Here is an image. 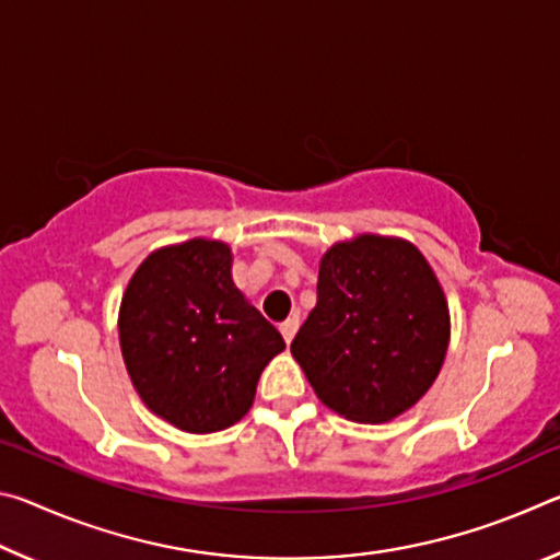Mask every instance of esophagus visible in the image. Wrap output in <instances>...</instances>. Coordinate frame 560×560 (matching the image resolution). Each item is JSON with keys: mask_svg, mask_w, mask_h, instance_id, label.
<instances>
[{"mask_svg": "<svg viewBox=\"0 0 560 560\" xmlns=\"http://www.w3.org/2000/svg\"><path fill=\"white\" fill-rule=\"evenodd\" d=\"M279 330H281L283 340H287V343H291L293 336H296V330H299V318H287V320H283V324L279 326Z\"/></svg>", "mask_w": 560, "mask_h": 560, "instance_id": "obj_1", "label": "esophagus"}]
</instances>
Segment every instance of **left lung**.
<instances>
[{"instance_id": "obj_1", "label": "left lung", "mask_w": 560, "mask_h": 560, "mask_svg": "<svg viewBox=\"0 0 560 560\" xmlns=\"http://www.w3.org/2000/svg\"><path fill=\"white\" fill-rule=\"evenodd\" d=\"M316 308L291 355L320 402L353 422H387L430 390L450 343L438 277L410 242L363 234L324 254Z\"/></svg>"}]
</instances>
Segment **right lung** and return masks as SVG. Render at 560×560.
Segmentation results:
<instances>
[{
    "mask_svg": "<svg viewBox=\"0 0 560 560\" xmlns=\"http://www.w3.org/2000/svg\"><path fill=\"white\" fill-rule=\"evenodd\" d=\"M120 350L138 395L175 428H232L287 343L232 281L230 246L189 240L150 254L122 293Z\"/></svg>",
    "mask_w": 560,
    "mask_h": 560,
    "instance_id": "1",
    "label": "right lung"
}]
</instances>
